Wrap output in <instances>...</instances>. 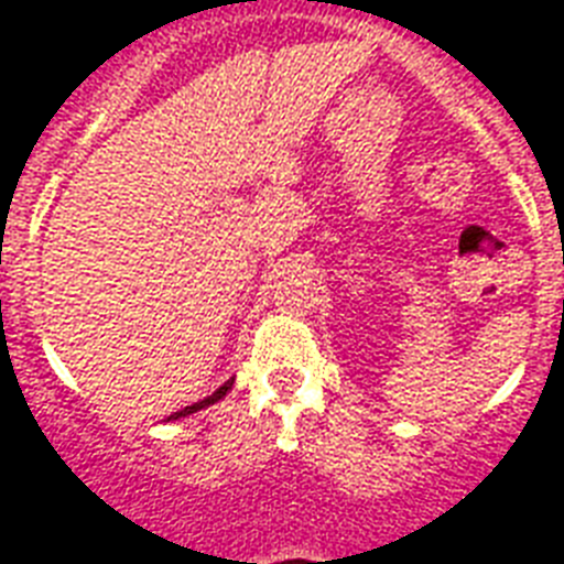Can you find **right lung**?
<instances>
[{
    "label": "right lung",
    "mask_w": 564,
    "mask_h": 564,
    "mask_svg": "<svg viewBox=\"0 0 564 564\" xmlns=\"http://www.w3.org/2000/svg\"><path fill=\"white\" fill-rule=\"evenodd\" d=\"M230 387H234V378H230V381H225V384L218 387V390H215L213 397H206V399H200V402H195V405L183 408V411H177V414H171V416H167V420H180V416L195 414V411H200V408L215 405V402H218V399H225V397H227V390H230Z\"/></svg>",
    "instance_id": "add662e5"
}]
</instances>
